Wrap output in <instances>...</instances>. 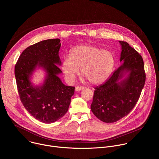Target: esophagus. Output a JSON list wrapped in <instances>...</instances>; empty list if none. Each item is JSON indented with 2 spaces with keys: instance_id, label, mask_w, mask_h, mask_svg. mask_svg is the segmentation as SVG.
<instances>
[{
  "instance_id": "obj_1",
  "label": "esophagus",
  "mask_w": 159,
  "mask_h": 159,
  "mask_svg": "<svg viewBox=\"0 0 159 159\" xmlns=\"http://www.w3.org/2000/svg\"><path fill=\"white\" fill-rule=\"evenodd\" d=\"M84 89H85V87H84V86H77L75 87V91H80V90H83Z\"/></svg>"
}]
</instances>
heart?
Here are the masks:
<instances>
[{
	"label": "heart",
	"instance_id": "obj_1",
	"mask_svg": "<svg viewBox=\"0 0 159 159\" xmlns=\"http://www.w3.org/2000/svg\"><path fill=\"white\" fill-rule=\"evenodd\" d=\"M112 53L90 44H82L74 48L70 56L65 57L61 70L66 82H72L79 74L89 83L97 85L104 82L111 75L115 65Z\"/></svg>",
	"mask_w": 159,
	"mask_h": 159
}]
</instances>
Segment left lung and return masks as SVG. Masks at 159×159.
Segmentation results:
<instances>
[{
    "label": "left lung",
    "mask_w": 159,
    "mask_h": 159,
    "mask_svg": "<svg viewBox=\"0 0 159 159\" xmlns=\"http://www.w3.org/2000/svg\"><path fill=\"white\" fill-rule=\"evenodd\" d=\"M119 43L123 64L104 84L95 88L90 106L93 114L105 123L116 122L129 114L139 101L145 82L142 56L128 43Z\"/></svg>",
    "instance_id": "8db88e82"
}]
</instances>
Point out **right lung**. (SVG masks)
<instances>
[{
  "label": "right lung",
  "mask_w": 159,
  "mask_h": 159,
  "mask_svg": "<svg viewBox=\"0 0 159 159\" xmlns=\"http://www.w3.org/2000/svg\"><path fill=\"white\" fill-rule=\"evenodd\" d=\"M60 39L39 41L23 51L15 66V77L20 101L35 119L44 123H54L69 109L74 87L63 84L58 75ZM37 69L45 74L43 80L35 85L32 76Z\"/></svg>",
  "instance_id": "add662e5"
}]
</instances>
